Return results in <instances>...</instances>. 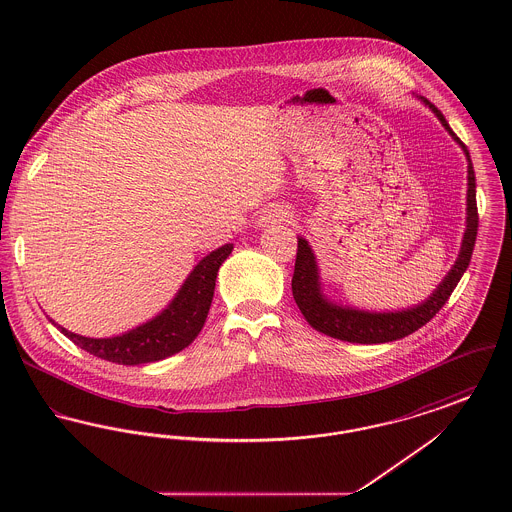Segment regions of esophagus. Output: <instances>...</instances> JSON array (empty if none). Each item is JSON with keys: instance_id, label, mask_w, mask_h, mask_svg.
Instances as JSON below:
<instances>
[{"instance_id": "34e87169", "label": "esophagus", "mask_w": 512, "mask_h": 512, "mask_svg": "<svg viewBox=\"0 0 512 512\" xmlns=\"http://www.w3.org/2000/svg\"><path fill=\"white\" fill-rule=\"evenodd\" d=\"M290 219H292V213H290L288 207H284V205H270V207L261 211V215L257 219V226L263 228V226H268V224H282V222H290Z\"/></svg>"}]
</instances>
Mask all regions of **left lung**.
Returning a JSON list of instances; mask_svg holds the SVG:
<instances>
[{
    "label": "left lung",
    "mask_w": 512,
    "mask_h": 512,
    "mask_svg": "<svg viewBox=\"0 0 512 512\" xmlns=\"http://www.w3.org/2000/svg\"><path fill=\"white\" fill-rule=\"evenodd\" d=\"M424 105L432 109L438 117L443 128L449 136L461 146L468 161V190H466V228H464L461 251L455 265L445 274L439 282L438 288L428 295L422 303L401 309V311H366L351 305H341L332 301L326 293L322 292L320 270H318L317 257L313 247L305 238H297V257H295V270H293L292 292L293 299L305 320L317 330L330 338L349 341V343H388V341L401 340L409 334L422 328L428 320L436 317L439 309L447 303L449 295L457 288L459 280L463 278L464 270L468 268L472 249L476 244L478 234V207H476V176L470 161V153L451 126L445 121L436 105L428 99H422Z\"/></svg>",
    "instance_id": "1"
}]
</instances>
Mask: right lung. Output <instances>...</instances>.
<instances>
[{
	"mask_svg": "<svg viewBox=\"0 0 512 512\" xmlns=\"http://www.w3.org/2000/svg\"><path fill=\"white\" fill-rule=\"evenodd\" d=\"M232 249L234 245L226 244L205 255L159 315L119 336L86 338L49 320L80 349L103 361L130 366L163 361L188 347L201 332L215 295L219 267Z\"/></svg>",
	"mask_w": 512,
	"mask_h": 512,
	"instance_id": "right-lung-1",
	"label": "right lung"
}]
</instances>
